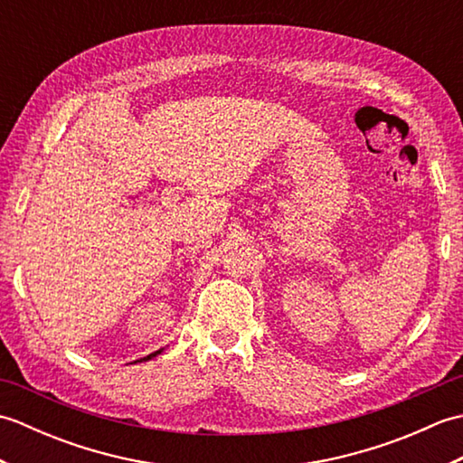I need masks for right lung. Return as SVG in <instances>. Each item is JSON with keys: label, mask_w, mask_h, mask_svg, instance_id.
<instances>
[{"label": "right lung", "mask_w": 463, "mask_h": 463, "mask_svg": "<svg viewBox=\"0 0 463 463\" xmlns=\"http://www.w3.org/2000/svg\"><path fill=\"white\" fill-rule=\"evenodd\" d=\"M161 350H156V352H153V354H149V356H146V358H143V360H151L153 356H156V354H159ZM143 360H137V362H143Z\"/></svg>", "instance_id": "right-lung-1"}]
</instances>
